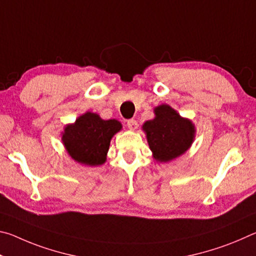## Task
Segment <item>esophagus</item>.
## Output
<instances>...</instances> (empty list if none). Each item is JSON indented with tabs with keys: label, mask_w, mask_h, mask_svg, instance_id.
Returning a JSON list of instances; mask_svg holds the SVG:
<instances>
[{
	"label": "esophagus",
	"mask_w": 256,
	"mask_h": 256,
	"mask_svg": "<svg viewBox=\"0 0 256 256\" xmlns=\"http://www.w3.org/2000/svg\"><path fill=\"white\" fill-rule=\"evenodd\" d=\"M128 128L130 130H132V131H136L138 128V122L136 120H128Z\"/></svg>",
	"instance_id": "1"
}]
</instances>
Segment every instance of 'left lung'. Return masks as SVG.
<instances>
[{
  "mask_svg": "<svg viewBox=\"0 0 256 256\" xmlns=\"http://www.w3.org/2000/svg\"><path fill=\"white\" fill-rule=\"evenodd\" d=\"M154 115L142 128L154 158L159 162H168L188 150L196 136V126L166 104L156 107Z\"/></svg>",
  "mask_w": 256,
  "mask_h": 256,
  "instance_id": "left-lung-1",
  "label": "left lung"
}]
</instances>
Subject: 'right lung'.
<instances>
[{
	"instance_id": "right-lung-1",
	"label": "right lung",
	"mask_w": 256,
	"mask_h": 256,
	"mask_svg": "<svg viewBox=\"0 0 256 256\" xmlns=\"http://www.w3.org/2000/svg\"><path fill=\"white\" fill-rule=\"evenodd\" d=\"M120 130L122 124L118 120H105L96 112H86L64 128L62 141L76 162L99 166L106 162L112 138Z\"/></svg>"
}]
</instances>
